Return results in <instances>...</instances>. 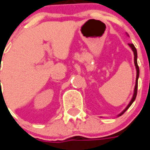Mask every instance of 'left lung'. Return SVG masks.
<instances>
[{
	"label": "left lung",
	"instance_id": "left-lung-1",
	"mask_svg": "<svg viewBox=\"0 0 150 150\" xmlns=\"http://www.w3.org/2000/svg\"><path fill=\"white\" fill-rule=\"evenodd\" d=\"M128 45H129V47H130L131 48H132V50L133 53H134V62H135V68H136V71H137V75H136V82H135V89H134V94H133V96H132V100L130 101V103H129V104L127 106V107H126L125 109L123 111L121 112V114H119L118 116H121V115H122V114L125 113V112L130 107V106L132 104V103L135 101V98H136V96H137V90H138V79H139V66H138V63H137V50H136V49H135V46L133 45L132 43H128Z\"/></svg>",
	"mask_w": 150,
	"mask_h": 150
}]
</instances>
